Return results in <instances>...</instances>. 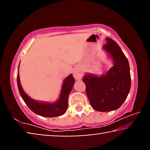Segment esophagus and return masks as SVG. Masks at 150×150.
<instances>
[{"instance_id":"obj_1","label":"esophagus","mask_w":150,"mask_h":150,"mask_svg":"<svg viewBox=\"0 0 150 150\" xmlns=\"http://www.w3.org/2000/svg\"><path fill=\"white\" fill-rule=\"evenodd\" d=\"M73 77L76 80H81L83 77V72L79 67H75L73 70Z\"/></svg>"}]
</instances>
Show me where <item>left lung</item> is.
I'll return each mask as SVG.
<instances>
[{"instance_id": "left-lung-1", "label": "left lung", "mask_w": 150, "mask_h": 150, "mask_svg": "<svg viewBox=\"0 0 150 150\" xmlns=\"http://www.w3.org/2000/svg\"><path fill=\"white\" fill-rule=\"evenodd\" d=\"M103 50L112 60L113 66L105 74L98 76L85 73L83 81L86 93L95 110L100 112L115 110L126 99L131 87L130 65L117 43L106 38Z\"/></svg>"}]
</instances>
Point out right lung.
<instances>
[{
    "label": "right lung",
    "mask_w": 150,
    "mask_h": 150,
    "mask_svg": "<svg viewBox=\"0 0 150 150\" xmlns=\"http://www.w3.org/2000/svg\"><path fill=\"white\" fill-rule=\"evenodd\" d=\"M19 77V70H18L17 83L19 93L24 103L32 112L44 117H56L65 113L68 108V96L75 83L74 77L72 74L69 75L63 81L59 97L54 103L42 102L30 98L22 88Z\"/></svg>",
    "instance_id": "right-lung-1"
}]
</instances>
